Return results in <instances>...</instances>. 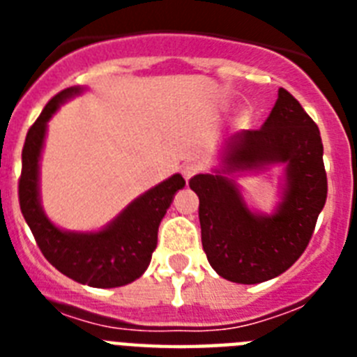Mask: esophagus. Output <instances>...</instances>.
I'll return each mask as SVG.
<instances>
[{"mask_svg":"<svg viewBox=\"0 0 357 357\" xmlns=\"http://www.w3.org/2000/svg\"><path fill=\"white\" fill-rule=\"evenodd\" d=\"M181 172H182V175H184L185 181H189L191 176H195L198 172H200V166H198L197 162H185L184 166L181 168Z\"/></svg>","mask_w":357,"mask_h":357,"instance_id":"34e87169","label":"esophagus"}]
</instances>
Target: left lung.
Instances as JSON below:
<instances>
[{
	"label": "left lung",
	"instance_id": "1",
	"mask_svg": "<svg viewBox=\"0 0 357 357\" xmlns=\"http://www.w3.org/2000/svg\"><path fill=\"white\" fill-rule=\"evenodd\" d=\"M284 163L283 198L272 215L248 209L228 175ZM200 198L202 247L220 277L238 284H259L284 273L302 255L326 206L327 175L317 123L280 87L272 112L257 130L230 135L222 172L189 181Z\"/></svg>",
	"mask_w": 357,
	"mask_h": 357
}]
</instances>
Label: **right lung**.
<instances>
[{
  "instance_id": "right-lung-1",
  "label": "right lung",
  "mask_w": 357,
  "mask_h": 357,
  "mask_svg": "<svg viewBox=\"0 0 357 357\" xmlns=\"http://www.w3.org/2000/svg\"><path fill=\"white\" fill-rule=\"evenodd\" d=\"M82 91V87H68L53 96L28 130L19 178V206L40 252L59 272L93 288H118L130 284L144 273L157 247L160 220L185 181L175 173L135 198L98 232H71L53 225L40 206V151L50 118L59 105Z\"/></svg>"
}]
</instances>
